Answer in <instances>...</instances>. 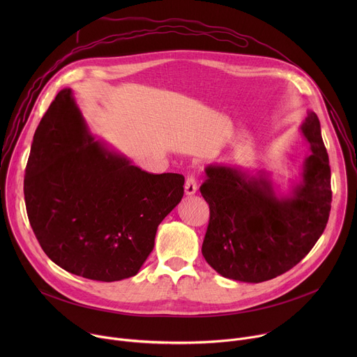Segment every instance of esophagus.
I'll list each match as a JSON object with an SVG mask.
<instances>
[{
	"label": "esophagus",
	"instance_id": "34e87169",
	"mask_svg": "<svg viewBox=\"0 0 357 357\" xmlns=\"http://www.w3.org/2000/svg\"><path fill=\"white\" fill-rule=\"evenodd\" d=\"M196 190H197L196 179H195L193 175H189V176L186 178V181H185V193H186L188 196H190V195H195Z\"/></svg>",
	"mask_w": 357,
	"mask_h": 357
}]
</instances>
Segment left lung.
<instances>
[{"mask_svg": "<svg viewBox=\"0 0 357 357\" xmlns=\"http://www.w3.org/2000/svg\"><path fill=\"white\" fill-rule=\"evenodd\" d=\"M312 154L287 193L275 192L270 174L229 165L205 168L200 193L211 219L202 244L208 264L241 282L273 280L296 266L322 236L331 212V167L314 112L299 127Z\"/></svg>", "mask_w": 357, "mask_h": 357, "instance_id": "1", "label": "left lung"}]
</instances>
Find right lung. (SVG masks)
Segmentation results:
<instances>
[{
    "label": "right lung",
    "instance_id": "obj_1",
    "mask_svg": "<svg viewBox=\"0 0 357 357\" xmlns=\"http://www.w3.org/2000/svg\"><path fill=\"white\" fill-rule=\"evenodd\" d=\"M183 183L179 174H148L96 139L63 89L35 131L24 195L46 256L75 275L112 282L139 271Z\"/></svg>",
    "mask_w": 357,
    "mask_h": 357
}]
</instances>
